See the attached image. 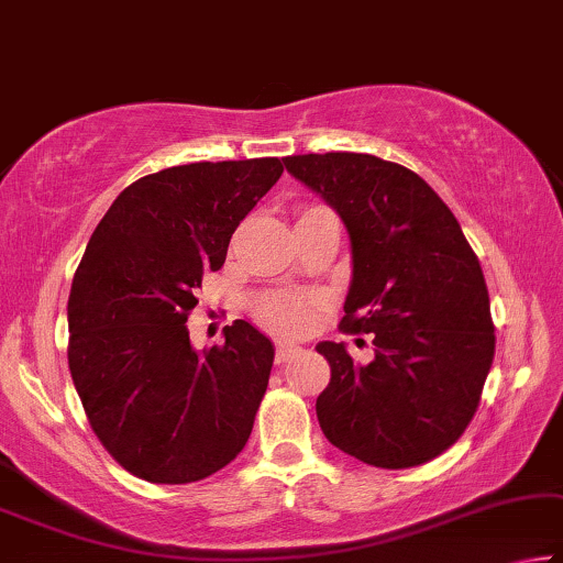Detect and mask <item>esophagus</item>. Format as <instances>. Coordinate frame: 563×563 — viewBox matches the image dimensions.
Listing matches in <instances>:
<instances>
[{
    "label": "esophagus",
    "instance_id": "esophagus-1",
    "mask_svg": "<svg viewBox=\"0 0 563 563\" xmlns=\"http://www.w3.org/2000/svg\"><path fill=\"white\" fill-rule=\"evenodd\" d=\"M297 354H301L299 344H294V342H276V362H279V365L294 360V357H297Z\"/></svg>",
    "mask_w": 563,
    "mask_h": 563
}]
</instances>
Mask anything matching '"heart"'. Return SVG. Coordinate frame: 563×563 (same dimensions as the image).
I'll use <instances>...</instances> for the list:
<instances>
[{"mask_svg":"<svg viewBox=\"0 0 563 563\" xmlns=\"http://www.w3.org/2000/svg\"><path fill=\"white\" fill-rule=\"evenodd\" d=\"M256 314L264 324L282 332H301L311 322V309L291 297H266L258 301Z\"/></svg>","mask_w":563,"mask_h":563,"instance_id":"heart-1","label":"heart"}]
</instances>
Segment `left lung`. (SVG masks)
Listing matches in <instances>:
<instances>
[{"label":"left lung","instance_id":"left-lung-1","mask_svg":"<svg viewBox=\"0 0 563 563\" xmlns=\"http://www.w3.org/2000/svg\"><path fill=\"white\" fill-rule=\"evenodd\" d=\"M284 166L324 198L350 236L342 330L375 334V360L319 342L332 379L317 397L332 445L377 468L448 451L473 420L496 336L478 256L418 173L369 153L289 155Z\"/></svg>","mask_w":563,"mask_h":563}]
</instances>
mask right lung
<instances>
[{"label": "right lung", "mask_w": 563, "mask_h": 563, "mask_svg": "<svg viewBox=\"0 0 563 563\" xmlns=\"http://www.w3.org/2000/svg\"><path fill=\"white\" fill-rule=\"evenodd\" d=\"M282 170L252 158L151 173L92 231L67 301V360L95 435L137 478L203 481L252 435L274 342L236 319L223 344L196 350L186 322L203 272L221 269Z\"/></svg>", "instance_id": "obj_1"}]
</instances>
